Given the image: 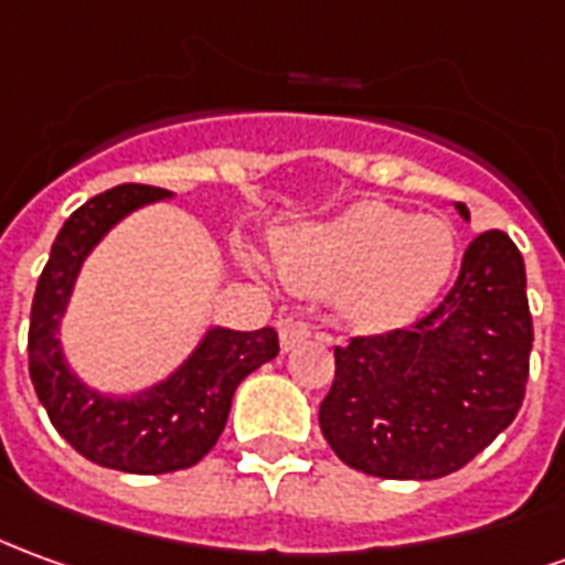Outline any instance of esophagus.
Here are the masks:
<instances>
[{"instance_id":"1","label":"esophagus","mask_w":565,"mask_h":565,"mask_svg":"<svg viewBox=\"0 0 565 565\" xmlns=\"http://www.w3.org/2000/svg\"><path fill=\"white\" fill-rule=\"evenodd\" d=\"M278 333H281L284 349H294L296 342L311 337V327L306 321H299V318H281L278 321Z\"/></svg>"}]
</instances>
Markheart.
I'll list each match as a JSON object with an SVG mask.
<instances>
[{"instance_id":"heart-1","label":"heart","mask_w":565,"mask_h":565,"mask_svg":"<svg viewBox=\"0 0 565 565\" xmlns=\"http://www.w3.org/2000/svg\"><path fill=\"white\" fill-rule=\"evenodd\" d=\"M456 242L444 220L364 201L275 247L287 281L309 294H345L351 321L373 330L409 321L444 287Z\"/></svg>"}]
</instances>
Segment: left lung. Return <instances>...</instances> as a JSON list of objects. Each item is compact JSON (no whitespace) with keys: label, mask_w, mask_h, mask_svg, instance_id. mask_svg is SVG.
I'll return each mask as SVG.
<instances>
[{"label":"left lung","mask_w":565,"mask_h":565,"mask_svg":"<svg viewBox=\"0 0 565 565\" xmlns=\"http://www.w3.org/2000/svg\"><path fill=\"white\" fill-rule=\"evenodd\" d=\"M461 216H468L459 204ZM532 315L516 244H468L449 294L419 321L333 351L321 431L354 471L434 480L465 468L514 422L526 394Z\"/></svg>","instance_id":"obj_1"}]
</instances>
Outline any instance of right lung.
<instances>
[{"mask_svg":"<svg viewBox=\"0 0 565 565\" xmlns=\"http://www.w3.org/2000/svg\"><path fill=\"white\" fill-rule=\"evenodd\" d=\"M159 199L168 189L125 183L70 214L35 284L26 339L30 379L51 425L85 459L128 475H168L204 459L226 428L238 382L281 351L275 327L211 330L186 364L140 397H104L70 373L57 323L82 259L121 216Z\"/></svg>","mask_w":565,"mask_h":565,"instance_id":"right-lung-1","label":"right lung"}]
</instances>
